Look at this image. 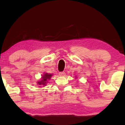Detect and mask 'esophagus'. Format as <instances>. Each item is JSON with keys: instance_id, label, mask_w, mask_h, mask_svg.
Masks as SVG:
<instances>
[{"instance_id": "obj_1", "label": "esophagus", "mask_w": 125, "mask_h": 125, "mask_svg": "<svg viewBox=\"0 0 125 125\" xmlns=\"http://www.w3.org/2000/svg\"><path fill=\"white\" fill-rule=\"evenodd\" d=\"M59 75L61 76H64L66 75V73L64 72H61L59 73Z\"/></svg>"}]
</instances>
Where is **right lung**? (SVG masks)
I'll return each instance as SVG.
<instances>
[{"label": "right lung", "instance_id": "obj_1", "mask_svg": "<svg viewBox=\"0 0 125 125\" xmlns=\"http://www.w3.org/2000/svg\"><path fill=\"white\" fill-rule=\"evenodd\" d=\"M52 76V74H48L47 73H44L42 77L41 81H39L38 82V85H39L41 87H42L41 86H44L46 85V83L48 82L49 80H50V79L51 78Z\"/></svg>", "mask_w": 125, "mask_h": 125}]
</instances>
